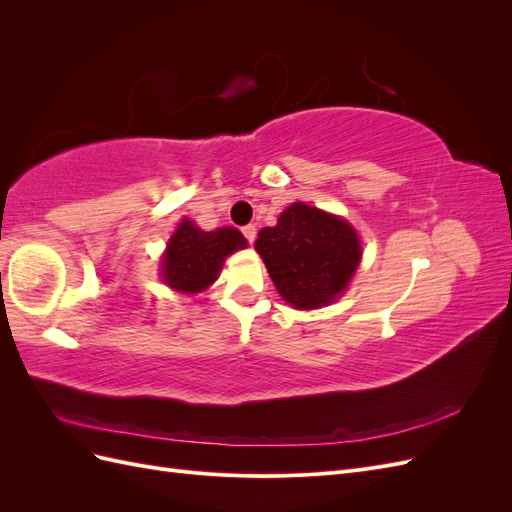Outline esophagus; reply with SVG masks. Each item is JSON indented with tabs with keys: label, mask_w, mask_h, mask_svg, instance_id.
<instances>
[{
	"label": "esophagus",
	"mask_w": 512,
	"mask_h": 512,
	"mask_svg": "<svg viewBox=\"0 0 512 512\" xmlns=\"http://www.w3.org/2000/svg\"><path fill=\"white\" fill-rule=\"evenodd\" d=\"M241 232H243V237L250 241V243H254V239H256V226L254 224H247V226H243L241 228Z\"/></svg>",
	"instance_id": "obj_1"
}]
</instances>
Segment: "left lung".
Here are the masks:
<instances>
[{"mask_svg":"<svg viewBox=\"0 0 512 512\" xmlns=\"http://www.w3.org/2000/svg\"><path fill=\"white\" fill-rule=\"evenodd\" d=\"M256 252L294 309H316L342 297L363 256L352 224L305 203H292L275 226L262 228Z\"/></svg>","mask_w":512,"mask_h":512,"instance_id":"1","label":"left lung"}]
</instances>
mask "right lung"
I'll use <instances>...</instances> for the list:
<instances>
[{"instance_id": "add662e5", "label": "right lung", "mask_w": 512, "mask_h": 512, "mask_svg": "<svg viewBox=\"0 0 512 512\" xmlns=\"http://www.w3.org/2000/svg\"><path fill=\"white\" fill-rule=\"evenodd\" d=\"M243 247H247V241L237 228L200 230L185 218L168 239L160 262L162 280L183 294L203 292L218 280L224 260Z\"/></svg>"}]
</instances>
